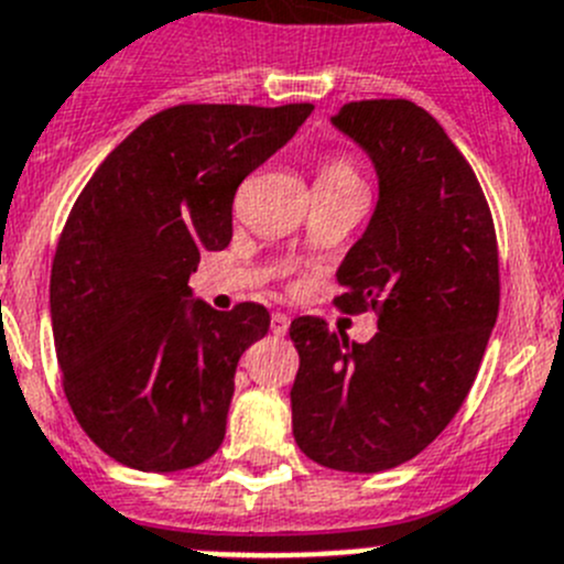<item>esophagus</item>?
I'll return each instance as SVG.
<instances>
[{
    "label": "esophagus",
    "instance_id": "34e87169",
    "mask_svg": "<svg viewBox=\"0 0 564 564\" xmlns=\"http://www.w3.org/2000/svg\"><path fill=\"white\" fill-rule=\"evenodd\" d=\"M288 329H291V316H288V313H273V316H271V333L276 335V338H282Z\"/></svg>",
    "mask_w": 564,
    "mask_h": 564
}]
</instances>
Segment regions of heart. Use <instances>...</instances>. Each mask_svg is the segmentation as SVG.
Returning <instances> with one entry per match:
<instances>
[{"label": "heart", "mask_w": 564, "mask_h": 564, "mask_svg": "<svg viewBox=\"0 0 564 564\" xmlns=\"http://www.w3.org/2000/svg\"><path fill=\"white\" fill-rule=\"evenodd\" d=\"M316 184H322V187H364L358 164L349 156H329L318 170Z\"/></svg>", "instance_id": "1"}]
</instances>
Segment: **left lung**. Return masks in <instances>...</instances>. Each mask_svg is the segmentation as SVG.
<instances>
[{"mask_svg":"<svg viewBox=\"0 0 564 564\" xmlns=\"http://www.w3.org/2000/svg\"><path fill=\"white\" fill-rule=\"evenodd\" d=\"M333 126L377 173L335 304L377 310V333L349 344L322 318L291 324L293 438L322 467L380 473L425 451L473 389L498 318V242L473 167L425 108L346 102Z\"/></svg>","mask_w":564,"mask_h":564,"instance_id":"left-lung-1","label":"left lung"}]
</instances>
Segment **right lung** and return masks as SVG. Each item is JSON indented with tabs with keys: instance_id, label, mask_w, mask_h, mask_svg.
Wrapping results in <instances>:
<instances>
[{
	"instance_id": "obj_1",
	"label": "right lung",
	"mask_w": 564,
	"mask_h": 564,
	"mask_svg": "<svg viewBox=\"0 0 564 564\" xmlns=\"http://www.w3.org/2000/svg\"><path fill=\"white\" fill-rule=\"evenodd\" d=\"M310 102L173 106L95 170L69 212L50 276L64 391L113 462L178 473L226 436L237 360L271 327L262 304L193 299L200 251L231 240L248 173L293 139Z\"/></svg>"
}]
</instances>
